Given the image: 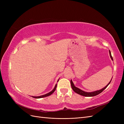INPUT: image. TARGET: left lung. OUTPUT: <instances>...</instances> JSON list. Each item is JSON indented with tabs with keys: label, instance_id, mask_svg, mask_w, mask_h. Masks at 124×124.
I'll return each instance as SVG.
<instances>
[{
	"label": "left lung",
	"instance_id": "8db88e82",
	"mask_svg": "<svg viewBox=\"0 0 124 124\" xmlns=\"http://www.w3.org/2000/svg\"><path fill=\"white\" fill-rule=\"evenodd\" d=\"M109 53H110V56L111 57V59L112 60V61H113V57H112V56L111 55V52L110 51H109ZM112 81V79L110 81V82L108 83L107 86H106V87H104V88H102L100 90H98V91H95V92H84L83 91H82V90L79 89L78 88L76 87V86H74L73 82L72 80H71L70 82H71V87H72V89L73 90V91L76 93H78V94H79L80 95H82V96H85V97H93V96H95L99 94V93H100L101 92H102L104 90L106 89L107 86L110 84V83H111V82Z\"/></svg>",
	"mask_w": 124,
	"mask_h": 124
}]
</instances>
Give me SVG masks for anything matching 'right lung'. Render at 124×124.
Returning <instances> with one entry per match:
<instances>
[{"label": "right lung", "instance_id": "add662e5", "mask_svg": "<svg viewBox=\"0 0 124 124\" xmlns=\"http://www.w3.org/2000/svg\"><path fill=\"white\" fill-rule=\"evenodd\" d=\"M56 87H57V84L55 85L54 89H53V90H52V91L51 92H50V93H46V94H45V95H42V96H32V97H33V98H43V97H47V96H50V95H52V93H53L55 92V89H56Z\"/></svg>", "mask_w": 124, "mask_h": 124}]
</instances>
